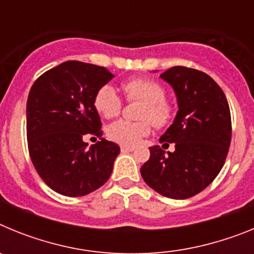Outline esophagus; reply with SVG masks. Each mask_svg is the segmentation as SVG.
<instances>
[{
    "mask_svg": "<svg viewBox=\"0 0 254 254\" xmlns=\"http://www.w3.org/2000/svg\"><path fill=\"white\" fill-rule=\"evenodd\" d=\"M133 147H131V146H125V145H122V146H121V151L122 152H132L133 151Z\"/></svg>",
    "mask_w": 254,
    "mask_h": 254,
    "instance_id": "obj_1",
    "label": "esophagus"
}]
</instances>
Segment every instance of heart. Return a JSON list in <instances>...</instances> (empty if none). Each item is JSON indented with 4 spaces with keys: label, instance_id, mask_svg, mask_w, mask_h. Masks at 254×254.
Segmentation results:
<instances>
[{
    "label": "heart",
    "instance_id": "1",
    "mask_svg": "<svg viewBox=\"0 0 254 254\" xmlns=\"http://www.w3.org/2000/svg\"><path fill=\"white\" fill-rule=\"evenodd\" d=\"M126 98L129 102H141L140 122L120 120L108 126L107 134L114 142L134 146L151 132V123L156 128L168 127L174 121L176 107L165 99L163 85L151 78L134 77L123 84ZM94 107L104 118H114L121 113L122 99L112 85H103L94 95Z\"/></svg>",
    "mask_w": 254,
    "mask_h": 254
}]
</instances>
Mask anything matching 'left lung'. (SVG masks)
<instances>
[{
    "label": "left lung",
    "instance_id": "obj_1",
    "mask_svg": "<svg viewBox=\"0 0 254 254\" xmlns=\"http://www.w3.org/2000/svg\"><path fill=\"white\" fill-rule=\"evenodd\" d=\"M160 77L176 91L178 112L159 141L174 143L176 151L165 155L159 145L150 147L140 172L161 196L186 199L205 190L225 163L232 141L230 109L221 87L202 71L174 66Z\"/></svg>",
    "mask_w": 254,
    "mask_h": 254
}]
</instances>
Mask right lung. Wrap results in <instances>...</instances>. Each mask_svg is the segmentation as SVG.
Masks as SVG:
<instances>
[{
    "instance_id": "right-lung-1",
    "label": "right lung",
    "mask_w": 254,
    "mask_h": 254,
    "mask_svg": "<svg viewBox=\"0 0 254 254\" xmlns=\"http://www.w3.org/2000/svg\"><path fill=\"white\" fill-rule=\"evenodd\" d=\"M113 77L105 67L67 61L31 86L26 102L29 155L40 178L57 193L85 196L111 177L120 146L102 138L87 149L82 137L103 134L94 95Z\"/></svg>"
}]
</instances>
